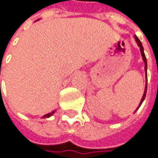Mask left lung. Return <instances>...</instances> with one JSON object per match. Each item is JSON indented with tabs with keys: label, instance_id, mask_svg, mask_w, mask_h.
Returning <instances> with one entry per match:
<instances>
[{
	"label": "left lung",
	"instance_id": "1",
	"mask_svg": "<svg viewBox=\"0 0 158 158\" xmlns=\"http://www.w3.org/2000/svg\"><path fill=\"white\" fill-rule=\"evenodd\" d=\"M134 38H135V41H136V43L138 44V46L139 47V50H140V53H141V57H142V59H143V61H144V63H145V71H146V86H145V90H144V93H143V96H142V98H141V100H140V102H139V105L138 106V107L136 108V110L134 111V112H136L137 110L139 109V107L140 106V105L142 104V102H143V100L145 99V97H146V93H147V82H148V78H147V59H146V56H145V54H144V49H143V46H142V44L140 43V41L139 40V38L137 36L135 35L134 36Z\"/></svg>",
	"mask_w": 158,
	"mask_h": 158
}]
</instances>
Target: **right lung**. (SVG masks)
Listing matches in <instances>:
<instances>
[{"mask_svg": "<svg viewBox=\"0 0 158 158\" xmlns=\"http://www.w3.org/2000/svg\"><path fill=\"white\" fill-rule=\"evenodd\" d=\"M54 113H55V110H53L52 112H51V113H49V114H44V116H43V118H49V117H51V116H52V114H54Z\"/></svg>", "mask_w": 158, "mask_h": 158, "instance_id": "right-lung-1", "label": "right lung"}]
</instances>
